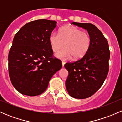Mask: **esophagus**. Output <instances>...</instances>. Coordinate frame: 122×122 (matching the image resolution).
<instances>
[{"label": "esophagus", "mask_w": 122, "mask_h": 122, "mask_svg": "<svg viewBox=\"0 0 122 122\" xmlns=\"http://www.w3.org/2000/svg\"><path fill=\"white\" fill-rule=\"evenodd\" d=\"M65 64H66V62H64V61H62V67H64V66Z\"/></svg>", "instance_id": "obj_1"}]
</instances>
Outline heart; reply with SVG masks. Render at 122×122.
<instances>
[{
  "instance_id": "1",
  "label": "heart",
  "mask_w": 122,
  "mask_h": 122,
  "mask_svg": "<svg viewBox=\"0 0 122 122\" xmlns=\"http://www.w3.org/2000/svg\"><path fill=\"white\" fill-rule=\"evenodd\" d=\"M49 42L53 52H57L64 46V49L56 54V57L68 60L73 56L76 60L86 55L91 44L90 36L88 33L74 26L64 27L58 33L52 32L49 36Z\"/></svg>"
}]
</instances>
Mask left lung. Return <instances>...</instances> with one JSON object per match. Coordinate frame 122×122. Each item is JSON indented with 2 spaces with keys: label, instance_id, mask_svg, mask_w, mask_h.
I'll list each match as a JSON object with an SVG mask.
<instances>
[{
  "label": "left lung",
  "instance_id": "obj_1",
  "mask_svg": "<svg viewBox=\"0 0 122 122\" xmlns=\"http://www.w3.org/2000/svg\"><path fill=\"white\" fill-rule=\"evenodd\" d=\"M72 24L86 29L91 38L86 55L76 62L64 65L68 71L66 86L69 95L84 99L93 95L103 85L109 72L110 53L107 40L95 25L75 22Z\"/></svg>",
  "mask_w": 122,
  "mask_h": 122
}]
</instances>
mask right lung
<instances>
[{"mask_svg":"<svg viewBox=\"0 0 122 122\" xmlns=\"http://www.w3.org/2000/svg\"><path fill=\"white\" fill-rule=\"evenodd\" d=\"M56 26L54 20L38 19L25 25L15 35L8 55L9 74L21 94L35 96L44 93L54 74L62 68L49 42Z\"/></svg>","mask_w":122,"mask_h":122,"instance_id":"obj_1","label":"right lung"}]
</instances>
